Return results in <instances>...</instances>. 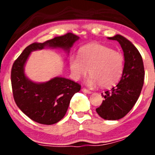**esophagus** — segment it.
I'll list each match as a JSON object with an SVG mask.
<instances>
[{
    "mask_svg": "<svg viewBox=\"0 0 155 155\" xmlns=\"http://www.w3.org/2000/svg\"><path fill=\"white\" fill-rule=\"evenodd\" d=\"M81 91H83V92L87 93V94H91V91H89V90L86 89V88H84V87H83V88H82Z\"/></svg>",
    "mask_w": 155,
    "mask_h": 155,
    "instance_id": "obj_1",
    "label": "esophagus"
}]
</instances>
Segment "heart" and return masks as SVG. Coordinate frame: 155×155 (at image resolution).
<instances>
[{"label": "heart", "mask_w": 155, "mask_h": 155, "mask_svg": "<svg viewBox=\"0 0 155 155\" xmlns=\"http://www.w3.org/2000/svg\"><path fill=\"white\" fill-rule=\"evenodd\" d=\"M69 64L74 80H81L89 71L88 85L94 87L101 84L102 87L108 88L121 79L125 58L121 52L109 46L91 43L80 48L78 56H71Z\"/></svg>", "instance_id": "obj_1"}]
</instances>
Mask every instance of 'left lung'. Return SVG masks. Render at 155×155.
Masks as SVG:
<instances>
[{
  "instance_id": "left-lung-1",
  "label": "left lung",
  "mask_w": 155,
  "mask_h": 155,
  "mask_svg": "<svg viewBox=\"0 0 155 155\" xmlns=\"http://www.w3.org/2000/svg\"><path fill=\"white\" fill-rule=\"evenodd\" d=\"M108 39L116 40L121 46L124 70L117 85L102 94L105 99L96 112L104 120H116L124 117L137 101L144 81V68L140 53L130 41L120 35Z\"/></svg>"
}]
</instances>
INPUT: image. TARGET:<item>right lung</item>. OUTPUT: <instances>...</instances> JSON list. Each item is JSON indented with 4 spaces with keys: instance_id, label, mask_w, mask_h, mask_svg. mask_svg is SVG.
<instances>
[{
    "instance_id": "right-lung-1",
    "label": "right lung",
    "mask_w": 155,
    "mask_h": 155,
    "mask_svg": "<svg viewBox=\"0 0 155 155\" xmlns=\"http://www.w3.org/2000/svg\"><path fill=\"white\" fill-rule=\"evenodd\" d=\"M79 37L68 32L44 42L27 46L14 62L11 74L13 97L18 107L33 121L45 125L57 124L65 116L71 98L81 85L69 79L56 77L44 83H35L24 73L25 64L31 52L44 47L61 48L69 52Z\"/></svg>"
}]
</instances>
